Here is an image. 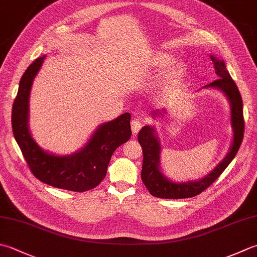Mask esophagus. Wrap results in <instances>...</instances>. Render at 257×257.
I'll return each mask as SVG.
<instances>
[{
    "mask_svg": "<svg viewBox=\"0 0 257 257\" xmlns=\"http://www.w3.org/2000/svg\"><path fill=\"white\" fill-rule=\"evenodd\" d=\"M143 125H144V121H143L142 119H139V118L133 119V121H132V130H133V133L134 134H138L139 130L143 128Z\"/></svg>",
    "mask_w": 257,
    "mask_h": 257,
    "instance_id": "obj_1",
    "label": "esophagus"
}]
</instances>
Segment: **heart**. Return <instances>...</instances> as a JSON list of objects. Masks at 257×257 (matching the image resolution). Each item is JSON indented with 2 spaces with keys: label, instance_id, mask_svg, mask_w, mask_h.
Here are the masks:
<instances>
[{
  "label": "heart",
  "instance_id": "b5f03b06",
  "mask_svg": "<svg viewBox=\"0 0 257 257\" xmlns=\"http://www.w3.org/2000/svg\"><path fill=\"white\" fill-rule=\"evenodd\" d=\"M173 61V57L168 53H158L154 59V64L156 68H165ZM185 71V65L182 62L174 64L172 68L168 69L162 77V85L165 88H170L174 85L177 80L182 77V74Z\"/></svg>",
  "mask_w": 257,
  "mask_h": 257
}]
</instances>
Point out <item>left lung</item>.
<instances>
[{
    "label": "left lung",
    "instance_id": "left-lung-1",
    "mask_svg": "<svg viewBox=\"0 0 257 257\" xmlns=\"http://www.w3.org/2000/svg\"><path fill=\"white\" fill-rule=\"evenodd\" d=\"M210 59L214 63L215 73L217 74L218 79L214 80L212 83L206 85V87H213L222 90L226 94V97L228 98L230 107H232V112H230L232 118L230 119H232L234 139L232 147H230V152L212 173L208 174L203 179L198 180V182L179 184L173 183L166 178L159 170L160 145L155 135V130L150 125H145L138 134V142L142 146L144 154L142 179L146 187L149 190V193L155 197L179 199L194 197V196L203 193L222 175L226 167L234 159L240 147V144L243 142L244 115L243 101L239 90L227 70H226L224 61H219L213 55H210ZM155 114H157V112H155Z\"/></svg>",
    "mask_w": 257,
    "mask_h": 257
}]
</instances>
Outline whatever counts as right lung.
Returning <instances> with one entry per match:
<instances>
[{"instance_id": "1", "label": "right lung", "mask_w": 257, "mask_h": 257, "mask_svg": "<svg viewBox=\"0 0 257 257\" xmlns=\"http://www.w3.org/2000/svg\"><path fill=\"white\" fill-rule=\"evenodd\" d=\"M40 57L20 80L12 108V130L31 173L42 183L71 192H87L102 182L113 152L132 137L130 113L125 112L97 129L88 144L71 156H54L39 147L28 128L29 95L33 79L43 63Z\"/></svg>"}]
</instances>
